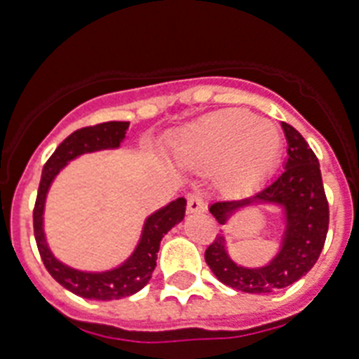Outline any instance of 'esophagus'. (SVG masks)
<instances>
[{
    "label": "esophagus",
    "instance_id": "obj_1",
    "mask_svg": "<svg viewBox=\"0 0 359 359\" xmlns=\"http://www.w3.org/2000/svg\"><path fill=\"white\" fill-rule=\"evenodd\" d=\"M205 201H203L201 194H190L188 196V212L190 214H199V212H205Z\"/></svg>",
    "mask_w": 359,
    "mask_h": 359
}]
</instances>
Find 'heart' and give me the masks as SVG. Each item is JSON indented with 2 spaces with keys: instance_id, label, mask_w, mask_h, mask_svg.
Wrapping results in <instances>:
<instances>
[{
  "instance_id": "obj_1",
  "label": "heart",
  "mask_w": 359,
  "mask_h": 359,
  "mask_svg": "<svg viewBox=\"0 0 359 359\" xmlns=\"http://www.w3.org/2000/svg\"><path fill=\"white\" fill-rule=\"evenodd\" d=\"M281 145L273 124L244 109H225L191 124L180 137L179 154L196 168H219V180L229 188H250L272 171Z\"/></svg>"
}]
</instances>
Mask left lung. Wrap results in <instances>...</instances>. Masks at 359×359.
<instances>
[{
	"label": "left lung",
	"instance_id": "1",
	"mask_svg": "<svg viewBox=\"0 0 359 359\" xmlns=\"http://www.w3.org/2000/svg\"><path fill=\"white\" fill-rule=\"evenodd\" d=\"M281 126L289 145L283 171L253 196L216 201L208 208L222 225L227 224V218L238 208L253 203H270L285 210L287 229L283 245L268 266L244 268L235 264L225 251L222 235H216L205 251V261L214 276L242 292L261 294L289 287L311 270L326 242L330 208L318 160L298 130L287 123H281Z\"/></svg>",
	"mask_w": 359,
	"mask_h": 359
}]
</instances>
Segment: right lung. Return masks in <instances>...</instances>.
<instances>
[{
    "instance_id": "right-lung-1",
    "label": "right lung",
    "mask_w": 359,
    "mask_h": 359,
    "mask_svg": "<svg viewBox=\"0 0 359 359\" xmlns=\"http://www.w3.org/2000/svg\"><path fill=\"white\" fill-rule=\"evenodd\" d=\"M128 124L130 123H123V121H109V123L93 124V126H86V128L72 132L44 163L41 184L36 191L35 208H33V231H35L36 248H39L42 262L59 285H63L65 289H69L70 292L87 298V300H119V298L132 296L143 289L149 283L152 270L156 266L160 240L173 225H177L184 218V197H179L177 201L169 203L168 207L149 216L145 227H143L140 244L132 257L119 268L109 270V272L89 273L65 266L52 255V251L48 250L44 231H42V212H44V199H46L48 188L55 179V175L59 173V169L83 152L119 147L126 130H128Z\"/></svg>"
}]
</instances>
